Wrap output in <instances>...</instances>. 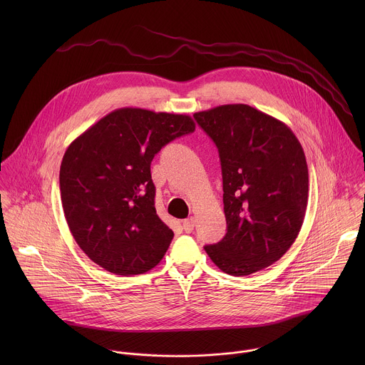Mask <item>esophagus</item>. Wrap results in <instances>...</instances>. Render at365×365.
I'll list each match as a JSON object with an SVG mask.
<instances>
[{
    "instance_id": "34e87169",
    "label": "esophagus",
    "mask_w": 365,
    "mask_h": 365,
    "mask_svg": "<svg viewBox=\"0 0 365 365\" xmlns=\"http://www.w3.org/2000/svg\"><path fill=\"white\" fill-rule=\"evenodd\" d=\"M194 225H195L194 217H190V219L182 220V229L185 230V233H191V232L194 230Z\"/></svg>"
}]
</instances>
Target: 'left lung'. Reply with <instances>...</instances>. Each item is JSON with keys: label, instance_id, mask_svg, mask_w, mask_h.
<instances>
[{"label": "left lung", "instance_id": "obj_1", "mask_svg": "<svg viewBox=\"0 0 365 365\" xmlns=\"http://www.w3.org/2000/svg\"><path fill=\"white\" fill-rule=\"evenodd\" d=\"M217 148L227 232L205 246L223 272L242 277L279 260L304 223L309 175L304 149L281 120L246 104L194 113Z\"/></svg>", "mask_w": 365, "mask_h": 365}]
</instances>
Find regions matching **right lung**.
I'll list each match as a JSON object with an SVG mask.
<instances>
[{"instance_id":"obj_1","label":"right lung","mask_w":365,"mask_h":365,"mask_svg":"<svg viewBox=\"0 0 365 365\" xmlns=\"http://www.w3.org/2000/svg\"><path fill=\"white\" fill-rule=\"evenodd\" d=\"M194 130L188 115L120 108L67 148L58 177L63 210L96 264L126 277L164 257L174 233L156 213L150 164L161 148Z\"/></svg>"}]
</instances>
